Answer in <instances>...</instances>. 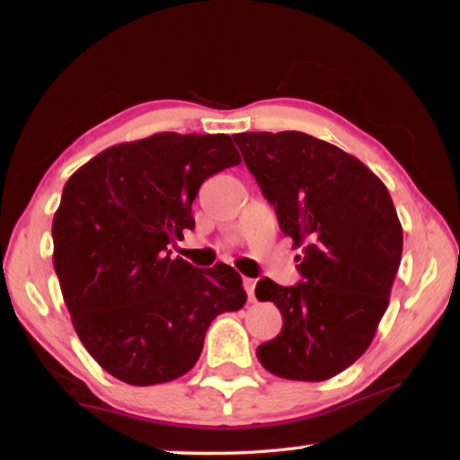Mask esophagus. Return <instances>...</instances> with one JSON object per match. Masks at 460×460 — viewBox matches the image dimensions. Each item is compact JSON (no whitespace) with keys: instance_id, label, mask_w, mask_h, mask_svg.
<instances>
[{"instance_id":"34e87169","label":"esophagus","mask_w":460,"mask_h":460,"mask_svg":"<svg viewBox=\"0 0 460 460\" xmlns=\"http://www.w3.org/2000/svg\"><path fill=\"white\" fill-rule=\"evenodd\" d=\"M243 288H245V292H247V300L249 302H255V279L243 278Z\"/></svg>"}]
</instances>
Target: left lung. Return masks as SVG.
<instances>
[{
  "instance_id": "1",
  "label": "left lung",
  "mask_w": 460,
  "mask_h": 460,
  "mask_svg": "<svg viewBox=\"0 0 460 460\" xmlns=\"http://www.w3.org/2000/svg\"><path fill=\"white\" fill-rule=\"evenodd\" d=\"M245 166L302 247V282L263 278L261 302L282 313V332L258 347L270 373L324 381L367 351L389 305L403 233L385 184L355 155L302 131L233 136Z\"/></svg>"
}]
</instances>
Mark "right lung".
<instances>
[{
    "mask_svg": "<svg viewBox=\"0 0 460 460\" xmlns=\"http://www.w3.org/2000/svg\"><path fill=\"white\" fill-rule=\"evenodd\" d=\"M239 162L227 134L162 131L107 147L68 178L52 221L54 271L81 342L113 377L184 376L213 318L245 305L231 266L197 270L168 252L194 227L200 184Z\"/></svg>",
    "mask_w": 460,
    "mask_h": 460,
    "instance_id": "right-lung-1",
    "label": "right lung"
}]
</instances>
